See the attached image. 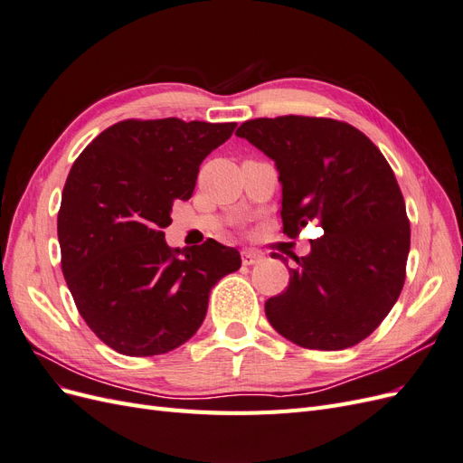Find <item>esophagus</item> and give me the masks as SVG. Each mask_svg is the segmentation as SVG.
Segmentation results:
<instances>
[{
  "mask_svg": "<svg viewBox=\"0 0 463 463\" xmlns=\"http://www.w3.org/2000/svg\"><path fill=\"white\" fill-rule=\"evenodd\" d=\"M262 260V255L257 253V250H250V249H245L241 250V262L243 266H250V264H257Z\"/></svg>",
  "mask_w": 463,
  "mask_h": 463,
  "instance_id": "obj_1",
  "label": "esophagus"
}]
</instances>
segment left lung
I'll use <instances>...</instances> for the list:
<instances>
[{"label": "left lung", "instance_id": "obj_1", "mask_svg": "<svg viewBox=\"0 0 463 463\" xmlns=\"http://www.w3.org/2000/svg\"><path fill=\"white\" fill-rule=\"evenodd\" d=\"M235 135L276 162L284 233L296 237L309 222L325 230L309 255L293 257L289 286L264 303L266 318L307 349L365 340L398 301L410 255L405 203L383 152L330 118H259Z\"/></svg>", "mask_w": 463, "mask_h": 463}]
</instances>
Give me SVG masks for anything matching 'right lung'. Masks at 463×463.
Wrapping results in <instances>:
<instances>
[{"mask_svg": "<svg viewBox=\"0 0 463 463\" xmlns=\"http://www.w3.org/2000/svg\"><path fill=\"white\" fill-rule=\"evenodd\" d=\"M235 125L125 119L69 172L58 214L61 270L80 317L118 354L150 357L185 344L203 325L210 289L240 270L237 249L208 240L179 250L162 232Z\"/></svg>", "mask_w": 463, "mask_h": 463, "instance_id": "obj_1", "label": "right lung"}]
</instances>
